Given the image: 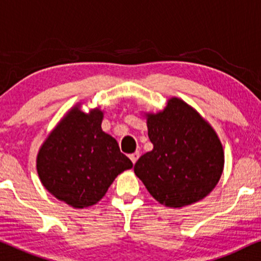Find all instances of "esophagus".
Listing matches in <instances>:
<instances>
[{"label":"esophagus","mask_w":261,"mask_h":261,"mask_svg":"<svg viewBox=\"0 0 261 261\" xmlns=\"http://www.w3.org/2000/svg\"><path fill=\"white\" fill-rule=\"evenodd\" d=\"M128 158H130V160H131V161H133V163H136L138 158H140V151L133 152V154L128 155Z\"/></svg>","instance_id":"1"}]
</instances>
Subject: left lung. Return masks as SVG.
Masks as SVG:
<instances>
[{"mask_svg":"<svg viewBox=\"0 0 261 261\" xmlns=\"http://www.w3.org/2000/svg\"><path fill=\"white\" fill-rule=\"evenodd\" d=\"M151 151L135 165V174L159 203L181 207L203 199L217 185L224 166L221 141L211 125L181 99L147 114Z\"/></svg>","mask_w":261,"mask_h":261,"instance_id":"left-lung-1","label":"left lung"}]
</instances>
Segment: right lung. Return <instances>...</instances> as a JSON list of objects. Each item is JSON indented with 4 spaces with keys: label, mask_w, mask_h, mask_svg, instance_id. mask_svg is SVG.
I'll list each match as a JSON object with an SVG mask.
<instances>
[{
    "label": "right lung",
    "mask_w": 261,
    "mask_h": 261,
    "mask_svg": "<svg viewBox=\"0 0 261 261\" xmlns=\"http://www.w3.org/2000/svg\"><path fill=\"white\" fill-rule=\"evenodd\" d=\"M75 106L48 135L37 156V171L48 192L76 209L105 196L118 174L133 168L112 136L101 128L99 109Z\"/></svg>",
    "instance_id": "right-lung-1"
}]
</instances>
